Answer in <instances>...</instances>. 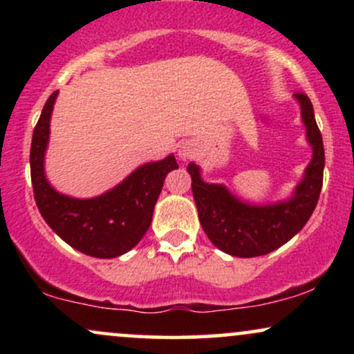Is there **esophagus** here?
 <instances>
[{
	"instance_id": "1",
	"label": "esophagus",
	"mask_w": 354,
	"mask_h": 354,
	"mask_svg": "<svg viewBox=\"0 0 354 354\" xmlns=\"http://www.w3.org/2000/svg\"><path fill=\"white\" fill-rule=\"evenodd\" d=\"M178 156H180L181 161L189 160V158L194 156V148L191 145H183L180 146V149H178Z\"/></svg>"
}]
</instances>
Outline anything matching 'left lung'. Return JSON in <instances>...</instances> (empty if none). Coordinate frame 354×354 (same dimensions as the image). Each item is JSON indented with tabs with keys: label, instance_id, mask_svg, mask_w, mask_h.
Masks as SVG:
<instances>
[{
	"label": "left lung",
	"instance_id": "8db88e82",
	"mask_svg": "<svg viewBox=\"0 0 354 354\" xmlns=\"http://www.w3.org/2000/svg\"><path fill=\"white\" fill-rule=\"evenodd\" d=\"M295 98L301 108L313 156L291 198L273 205H251L234 196L225 185L203 181L200 166L188 165L203 230L218 250L231 256L254 258L278 250L301 231L318 205L324 169L323 138L310 98L303 93H295Z\"/></svg>",
	"mask_w": 354,
	"mask_h": 354
}]
</instances>
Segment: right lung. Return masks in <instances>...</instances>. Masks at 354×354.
I'll list each match as a JSON object with an SVG mask.
<instances>
[{
	"instance_id": "right-lung-1",
	"label": "right lung",
	"mask_w": 354,
	"mask_h": 354,
	"mask_svg": "<svg viewBox=\"0 0 354 354\" xmlns=\"http://www.w3.org/2000/svg\"><path fill=\"white\" fill-rule=\"evenodd\" d=\"M58 91L44 104L31 140V183L39 213L71 248L93 258H116L135 248L148 231L166 174L178 168L174 154L141 165L120 185L95 198L61 194L44 174L50 121Z\"/></svg>"
}]
</instances>
